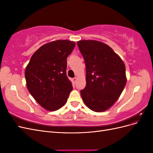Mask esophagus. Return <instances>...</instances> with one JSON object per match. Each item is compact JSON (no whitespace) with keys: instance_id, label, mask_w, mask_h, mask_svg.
Segmentation results:
<instances>
[{"instance_id":"34e87169","label":"esophagus","mask_w":153,"mask_h":153,"mask_svg":"<svg viewBox=\"0 0 153 153\" xmlns=\"http://www.w3.org/2000/svg\"><path fill=\"white\" fill-rule=\"evenodd\" d=\"M76 80H77V78L75 77V78H73V82L74 84H75V83L76 82Z\"/></svg>"}]
</instances>
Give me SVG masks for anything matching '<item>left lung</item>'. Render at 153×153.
<instances>
[{
	"instance_id": "1",
	"label": "left lung",
	"mask_w": 153,
	"mask_h": 153,
	"mask_svg": "<svg viewBox=\"0 0 153 153\" xmlns=\"http://www.w3.org/2000/svg\"><path fill=\"white\" fill-rule=\"evenodd\" d=\"M84 57L86 86L80 91L84 103L97 112L110 108L126 84V67L108 45L95 40L77 42Z\"/></svg>"
}]
</instances>
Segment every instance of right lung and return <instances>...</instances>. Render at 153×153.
<instances>
[{
    "instance_id": "obj_1",
    "label": "right lung",
    "mask_w": 153,
    "mask_h": 153,
    "mask_svg": "<svg viewBox=\"0 0 153 153\" xmlns=\"http://www.w3.org/2000/svg\"><path fill=\"white\" fill-rule=\"evenodd\" d=\"M75 47L74 41L57 40L43 45L32 55L25 71L27 87L42 107L61 108L73 89L66 75L67 61Z\"/></svg>"
}]
</instances>
